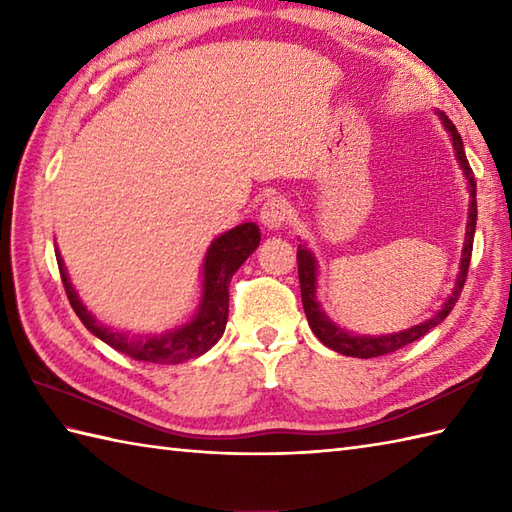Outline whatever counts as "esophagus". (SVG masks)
<instances>
[{"label": "esophagus", "instance_id": "esophagus-1", "mask_svg": "<svg viewBox=\"0 0 512 512\" xmlns=\"http://www.w3.org/2000/svg\"><path fill=\"white\" fill-rule=\"evenodd\" d=\"M288 213V202L281 195H275V198H268L262 206V224L268 228H281L288 220Z\"/></svg>", "mask_w": 512, "mask_h": 512}]
</instances>
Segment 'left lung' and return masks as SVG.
Returning <instances> with one entry per match:
<instances>
[{"mask_svg":"<svg viewBox=\"0 0 512 512\" xmlns=\"http://www.w3.org/2000/svg\"><path fill=\"white\" fill-rule=\"evenodd\" d=\"M440 118L444 127L449 129V134L453 138V149L455 156H458L460 165L464 169V176L469 180V189H471V206H469V226H466V239H464V250H462V266H460V275H458V284L453 288V295L449 301L444 303V308L436 314V317L424 321L420 325H413V328L405 332H396V334H387V336H354L347 334L341 328L325 317L321 312L317 297H314V290H317V264H314V257L308 248L299 246L297 250V268H299V284H301V301H303V310H306V317L312 332L317 334V339L328 345L330 350L345 354V356H356V358H374V356H385L400 350L413 341H418L420 336L427 334L431 328H436L444 319L449 317V312L453 310L455 303L460 299V292L466 284V275H469V264H471V253H473V237H475V222H477V200H475V176L473 169L466 160L464 154V143L462 136L458 134V127L451 123V118L447 114L440 112Z\"/></svg>","mask_w":512,"mask_h":512,"instance_id":"obj_1","label":"left lung"}]
</instances>
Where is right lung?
<instances>
[{
    "instance_id": "1",
    "label": "right lung",
    "mask_w": 512,
    "mask_h": 512,
    "mask_svg": "<svg viewBox=\"0 0 512 512\" xmlns=\"http://www.w3.org/2000/svg\"><path fill=\"white\" fill-rule=\"evenodd\" d=\"M259 239H262V235H259V226L253 222L235 226L233 231H228L215 239L209 253L204 257V292L198 317L191 323L182 325L178 330L167 332L165 336H127L123 332L105 328V325H101L88 310H85L79 297H76L74 288L70 286V279L65 275L59 250L57 264L65 295H68L72 310L94 336H99L103 343L114 347V350L129 358H134V361L176 365L211 350L217 339L224 334L228 319V286H231V279L237 273V268L242 266L248 255L259 246Z\"/></svg>"
}]
</instances>
